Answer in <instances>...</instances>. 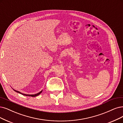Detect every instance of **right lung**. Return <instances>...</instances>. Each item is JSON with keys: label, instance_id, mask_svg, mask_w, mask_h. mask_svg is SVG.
I'll list each match as a JSON object with an SVG mask.
<instances>
[{"label": "right lung", "instance_id": "obj_1", "mask_svg": "<svg viewBox=\"0 0 123 123\" xmlns=\"http://www.w3.org/2000/svg\"><path fill=\"white\" fill-rule=\"evenodd\" d=\"M13 90H14L15 92H17V93H20L21 94H22V95H25V96H31V97H36V96H38V95H39L41 93H42V91H40V92H39L38 93L36 94H33V95H29V94H23V93H21L20 92H19V91H16V90H14V89H13Z\"/></svg>", "mask_w": 123, "mask_h": 123}]
</instances>
